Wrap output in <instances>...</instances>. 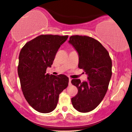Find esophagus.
I'll use <instances>...</instances> for the list:
<instances>
[{
	"mask_svg": "<svg viewBox=\"0 0 132 132\" xmlns=\"http://www.w3.org/2000/svg\"><path fill=\"white\" fill-rule=\"evenodd\" d=\"M69 85H71V78H69Z\"/></svg>",
	"mask_w": 132,
	"mask_h": 132,
	"instance_id": "obj_1",
	"label": "esophagus"
}]
</instances>
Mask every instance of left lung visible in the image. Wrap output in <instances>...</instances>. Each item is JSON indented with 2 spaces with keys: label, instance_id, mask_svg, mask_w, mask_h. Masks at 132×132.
<instances>
[{
  "label": "left lung",
  "instance_id": "1",
  "mask_svg": "<svg viewBox=\"0 0 132 132\" xmlns=\"http://www.w3.org/2000/svg\"><path fill=\"white\" fill-rule=\"evenodd\" d=\"M68 43L78 55V68L88 76L86 81L72 79V84L78 93L71 99L75 109L87 113L95 109L107 91L112 75V62L105 48L94 38L86 36H71Z\"/></svg>",
  "mask_w": 132,
  "mask_h": 132
}]
</instances>
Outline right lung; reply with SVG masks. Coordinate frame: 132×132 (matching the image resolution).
<instances>
[{
    "label": "right lung",
    "instance_id": "1",
    "mask_svg": "<svg viewBox=\"0 0 132 132\" xmlns=\"http://www.w3.org/2000/svg\"><path fill=\"white\" fill-rule=\"evenodd\" d=\"M68 38L42 35L27 43L20 52L18 72L22 91L30 105L39 113L54 110L60 94L68 86L69 78L65 75L46 74Z\"/></svg>",
    "mask_w": 132,
    "mask_h": 132
}]
</instances>
